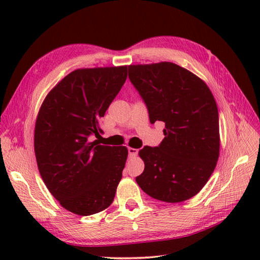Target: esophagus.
Here are the masks:
<instances>
[{"mask_svg":"<svg viewBox=\"0 0 260 260\" xmlns=\"http://www.w3.org/2000/svg\"><path fill=\"white\" fill-rule=\"evenodd\" d=\"M137 153H139V150L137 148H133V147H128V155L131 157H134L137 155Z\"/></svg>","mask_w":260,"mask_h":260,"instance_id":"esophagus-1","label":"esophagus"}]
</instances>
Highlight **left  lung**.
Here are the masks:
<instances>
[{
	"instance_id": "left-lung-1",
	"label": "left lung",
	"mask_w": 260,
	"mask_h": 260,
	"mask_svg": "<svg viewBox=\"0 0 260 260\" xmlns=\"http://www.w3.org/2000/svg\"><path fill=\"white\" fill-rule=\"evenodd\" d=\"M128 77L144 99L151 123H165L161 144L139 152L145 168L137 184L169 203L194 197L219 158V114L211 90L191 71L168 61L131 64Z\"/></svg>"
}]
</instances>
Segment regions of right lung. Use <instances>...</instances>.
Returning <instances> with one entry per match:
<instances>
[{
    "mask_svg": "<svg viewBox=\"0 0 260 260\" xmlns=\"http://www.w3.org/2000/svg\"><path fill=\"white\" fill-rule=\"evenodd\" d=\"M127 78V66L76 69L48 92L36 120L35 153L41 178L61 206L90 215L113 203L128 155L91 135Z\"/></svg>",
    "mask_w": 260,
    "mask_h": 260,
    "instance_id": "add662e5",
    "label": "right lung"
}]
</instances>
